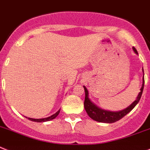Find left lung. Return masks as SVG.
<instances>
[{
    "instance_id": "8db88e82",
    "label": "left lung",
    "mask_w": 150,
    "mask_h": 150,
    "mask_svg": "<svg viewBox=\"0 0 150 150\" xmlns=\"http://www.w3.org/2000/svg\"><path fill=\"white\" fill-rule=\"evenodd\" d=\"M133 50H134V53L138 54L137 50L134 47H133ZM143 72H144V69H143ZM144 78H143V83L142 87L141 88V92L139 93L138 96L137 97V99L134 101L133 103L131 105H129V107L126 108L124 110H120V111H109V110H103L102 108H99L98 107H97L96 105L94 103L90 101V99L89 98V93L88 90L86 87L83 86V88H84L85 91V99H84V108L86 110V112L87 113L89 117L91 119L94 120L96 121H98L99 122H106V123H112V122H115L117 121L120 120V119H122V117H125L127 114H129V112L134 108L136 106L137 103L139 102L140 99H141V97L142 96L143 90H144Z\"/></svg>"
}]
</instances>
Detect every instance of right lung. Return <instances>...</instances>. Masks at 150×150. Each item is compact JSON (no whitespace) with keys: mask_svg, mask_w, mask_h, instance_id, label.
Segmentation results:
<instances>
[{"mask_svg":"<svg viewBox=\"0 0 150 150\" xmlns=\"http://www.w3.org/2000/svg\"><path fill=\"white\" fill-rule=\"evenodd\" d=\"M60 109L58 110V111H57L54 114H53V115H52L51 117H46V118H42V119L28 118V120H31V121H33V122H46V121H50V120H53V119L56 118L57 116L58 115L59 113H60Z\"/></svg>","mask_w":150,"mask_h":150,"instance_id":"right-lung-1","label":"right lung"}]
</instances>
